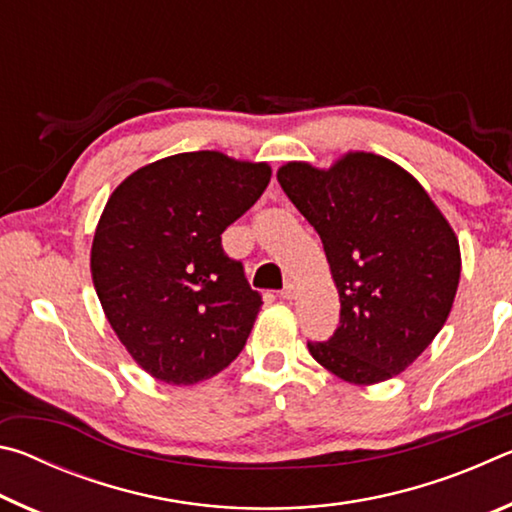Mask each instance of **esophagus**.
Segmentation results:
<instances>
[{
	"label": "esophagus",
	"instance_id": "esophagus-1",
	"mask_svg": "<svg viewBox=\"0 0 512 512\" xmlns=\"http://www.w3.org/2000/svg\"><path fill=\"white\" fill-rule=\"evenodd\" d=\"M280 296H282L284 300H293V298H296V282H291V280L284 282V289L280 291Z\"/></svg>",
	"mask_w": 512,
	"mask_h": 512
}]
</instances>
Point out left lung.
Instances as JSON below:
<instances>
[{
	"mask_svg": "<svg viewBox=\"0 0 512 512\" xmlns=\"http://www.w3.org/2000/svg\"><path fill=\"white\" fill-rule=\"evenodd\" d=\"M314 225L341 298L339 327L307 348L350 384H377L420 357L443 329L461 277L454 230L411 173L375 153L332 169L289 162L277 171Z\"/></svg>",
	"mask_w": 512,
	"mask_h": 512,
	"instance_id": "1",
	"label": "left lung"
}]
</instances>
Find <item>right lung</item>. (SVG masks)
<instances>
[{"label": "right lung", "instance_id": "add662e5", "mask_svg": "<svg viewBox=\"0 0 512 512\" xmlns=\"http://www.w3.org/2000/svg\"><path fill=\"white\" fill-rule=\"evenodd\" d=\"M271 167L216 151L137 169L103 210L92 280L108 323L151 377L210 379L239 357L262 307L221 235L264 194Z\"/></svg>", "mask_w": 512, "mask_h": 512}]
</instances>
